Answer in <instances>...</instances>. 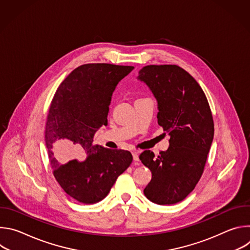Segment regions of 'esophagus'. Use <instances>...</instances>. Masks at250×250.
Instances as JSON below:
<instances>
[{"instance_id":"34e87169","label":"esophagus","mask_w":250,"mask_h":250,"mask_svg":"<svg viewBox=\"0 0 250 250\" xmlns=\"http://www.w3.org/2000/svg\"><path fill=\"white\" fill-rule=\"evenodd\" d=\"M132 157H133V160L134 161H138L139 158H138V151H132Z\"/></svg>"}]
</instances>
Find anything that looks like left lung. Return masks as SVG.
Here are the masks:
<instances>
[{
  "instance_id": "8db88e82",
  "label": "left lung",
  "mask_w": 250,
  "mask_h": 250,
  "mask_svg": "<svg viewBox=\"0 0 250 250\" xmlns=\"http://www.w3.org/2000/svg\"><path fill=\"white\" fill-rule=\"evenodd\" d=\"M138 79L155 96L157 123L170 135L166 151L139 155L152 174L144 193L157 205L176 204L195 189L204 172L215 129L211 111L201 86L179 66L147 65Z\"/></svg>"
}]
</instances>
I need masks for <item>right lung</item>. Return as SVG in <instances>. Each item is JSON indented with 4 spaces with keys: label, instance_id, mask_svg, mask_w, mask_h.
I'll use <instances>...</instances> for the list:
<instances>
[{
    "label": "right lung",
    "instance_id": "obj_1",
    "mask_svg": "<svg viewBox=\"0 0 250 250\" xmlns=\"http://www.w3.org/2000/svg\"><path fill=\"white\" fill-rule=\"evenodd\" d=\"M133 68L81 65L64 79L51 101L44 136L50 165L64 192L80 203L103 200L132 161L129 151L93 145V138L108 125L113 93ZM85 155L84 161L75 159Z\"/></svg>",
    "mask_w": 250,
    "mask_h": 250
}]
</instances>
